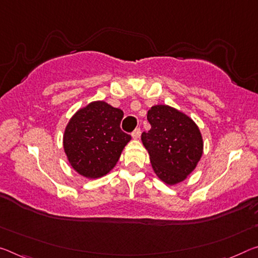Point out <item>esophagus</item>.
Here are the masks:
<instances>
[{
	"mask_svg": "<svg viewBox=\"0 0 258 258\" xmlns=\"http://www.w3.org/2000/svg\"><path fill=\"white\" fill-rule=\"evenodd\" d=\"M140 136H141V131H140V128H136V130L133 131L132 138L134 139V140H139V139H140Z\"/></svg>",
	"mask_w": 258,
	"mask_h": 258,
	"instance_id": "1",
	"label": "esophagus"
}]
</instances>
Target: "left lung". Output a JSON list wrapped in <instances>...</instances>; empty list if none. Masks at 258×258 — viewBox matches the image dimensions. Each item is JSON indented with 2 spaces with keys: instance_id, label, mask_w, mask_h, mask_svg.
I'll return each mask as SVG.
<instances>
[{
  "instance_id": "8db88e82",
  "label": "left lung",
  "mask_w": 258,
  "mask_h": 258,
  "mask_svg": "<svg viewBox=\"0 0 258 258\" xmlns=\"http://www.w3.org/2000/svg\"><path fill=\"white\" fill-rule=\"evenodd\" d=\"M151 128L141 140L148 150L154 172L169 186L186 180L203 154L201 131L186 113L165 104L149 109Z\"/></svg>"
}]
</instances>
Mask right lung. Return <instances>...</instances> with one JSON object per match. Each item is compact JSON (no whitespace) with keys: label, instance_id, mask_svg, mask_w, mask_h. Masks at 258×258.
Listing matches in <instances>:
<instances>
[{"label":"right lung","instance_id":"1","mask_svg":"<svg viewBox=\"0 0 258 258\" xmlns=\"http://www.w3.org/2000/svg\"><path fill=\"white\" fill-rule=\"evenodd\" d=\"M122 110L104 101H93L69 120L63 148L77 173L88 179L108 174L119 159L131 136L120 130Z\"/></svg>","mask_w":258,"mask_h":258}]
</instances>
